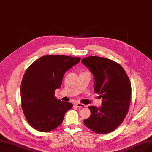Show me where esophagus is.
I'll return each instance as SVG.
<instances>
[{"mask_svg":"<svg viewBox=\"0 0 152 152\" xmlns=\"http://www.w3.org/2000/svg\"><path fill=\"white\" fill-rule=\"evenodd\" d=\"M74 105H75L76 107H78V108H84V107H86V105L80 104V103H75V104Z\"/></svg>","mask_w":152,"mask_h":152,"instance_id":"esophagus-1","label":"esophagus"}]
</instances>
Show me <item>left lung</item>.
I'll return each mask as SVG.
<instances>
[{
  "label": "left lung",
  "instance_id": "obj_1",
  "mask_svg": "<svg viewBox=\"0 0 152 152\" xmlns=\"http://www.w3.org/2000/svg\"><path fill=\"white\" fill-rule=\"evenodd\" d=\"M94 75V92L102 99V106H89L91 115L83 120L96 133L113 132L123 122L131 100V83L120 64L110 59L90 56L82 60Z\"/></svg>",
  "mask_w": 152,
  "mask_h": 152
}]
</instances>
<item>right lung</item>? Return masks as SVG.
I'll return each instance as SVG.
<instances>
[{"mask_svg":"<svg viewBox=\"0 0 152 152\" xmlns=\"http://www.w3.org/2000/svg\"><path fill=\"white\" fill-rule=\"evenodd\" d=\"M80 57L47 55L35 60L23 77L20 96L22 108L29 124L48 132L62 124L73 105L54 96L61 87L65 73L80 62Z\"/></svg>","mask_w":152,"mask_h":152,"instance_id":"obj_1","label":"right lung"}]
</instances>
